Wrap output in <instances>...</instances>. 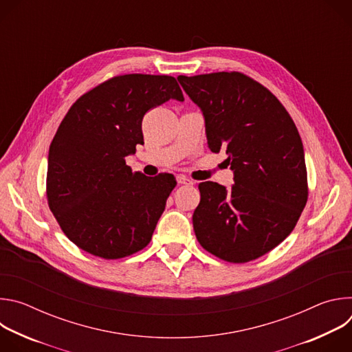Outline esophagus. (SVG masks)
Wrapping results in <instances>:
<instances>
[{
	"label": "esophagus",
	"mask_w": 352,
	"mask_h": 352,
	"mask_svg": "<svg viewBox=\"0 0 352 352\" xmlns=\"http://www.w3.org/2000/svg\"><path fill=\"white\" fill-rule=\"evenodd\" d=\"M177 182L179 184V185H192L193 182L190 181V179H188L185 175H178L177 177Z\"/></svg>",
	"instance_id": "obj_1"
}]
</instances>
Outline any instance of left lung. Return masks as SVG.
Instances as JSON below:
<instances>
[{"label":"left lung","instance_id":"obj_1","mask_svg":"<svg viewBox=\"0 0 352 352\" xmlns=\"http://www.w3.org/2000/svg\"><path fill=\"white\" fill-rule=\"evenodd\" d=\"M205 118L208 146L226 152L234 185L199 184L192 221L199 243L217 258H261L294 230L307 199V166L298 129L277 97L239 72L178 78Z\"/></svg>","mask_w":352,"mask_h":352}]
</instances>
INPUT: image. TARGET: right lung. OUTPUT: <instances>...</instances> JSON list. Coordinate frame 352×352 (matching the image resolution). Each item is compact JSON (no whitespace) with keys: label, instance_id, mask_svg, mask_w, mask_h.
Returning <instances> with one entry per match:
<instances>
[{"label":"right lung","instance_id":"1","mask_svg":"<svg viewBox=\"0 0 352 352\" xmlns=\"http://www.w3.org/2000/svg\"><path fill=\"white\" fill-rule=\"evenodd\" d=\"M184 102L175 78L116 76L79 97L50 144L47 199L64 234L86 252L120 259L143 249L175 188L173 174L132 173L144 114Z\"/></svg>","mask_w":352,"mask_h":352}]
</instances>
